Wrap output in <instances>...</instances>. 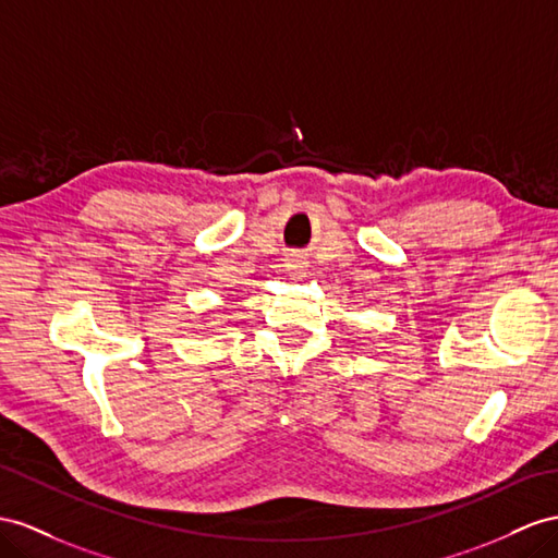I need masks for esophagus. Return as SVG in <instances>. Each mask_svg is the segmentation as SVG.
<instances>
[{"instance_id":"esophagus-1","label":"esophagus","mask_w":558,"mask_h":558,"mask_svg":"<svg viewBox=\"0 0 558 558\" xmlns=\"http://www.w3.org/2000/svg\"><path fill=\"white\" fill-rule=\"evenodd\" d=\"M288 270H292V274H304V270H306V262H302V259H290V262H288Z\"/></svg>"}]
</instances>
